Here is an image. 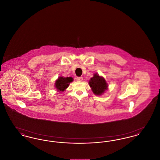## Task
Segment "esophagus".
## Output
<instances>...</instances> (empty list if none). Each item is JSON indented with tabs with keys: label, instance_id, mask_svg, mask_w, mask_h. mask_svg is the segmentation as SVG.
I'll use <instances>...</instances> for the list:
<instances>
[{
	"label": "esophagus",
	"instance_id": "obj_1",
	"mask_svg": "<svg viewBox=\"0 0 160 160\" xmlns=\"http://www.w3.org/2000/svg\"><path fill=\"white\" fill-rule=\"evenodd\" d=\"M76 80L77 81H82L83 80V78L82 77H77L76 78Z\"/></svg>",
	"mask_w": 160,
	"mask_h": 160
}]
</instances>
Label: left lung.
I'll return each mask as SVG.
<instances>
[{"label":"left lung","instance_id":"1","mask_svg":"<svg viewBox=\"0 0 160 160\" xmlns=\"http://www.w3.org/2000/svg\"><path fill=\"white\" fill-rule=\"evenodd\" d=\"M89 84L93 93L96 95H101L108 89V84L104 77L99 76L97 73L91 78Z\"/></svg>","mask_w":160,"mask_h":160}]
</instances>
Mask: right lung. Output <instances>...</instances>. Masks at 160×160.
I'll return each instance as SVG.
<instances>
[{
	"label": "right lung",
	"instance_id": "right-lung-1",
	"mask_svg": "<svg viewBox=\"0 0 160 160\" xmlns=\"http://www.w3.org/2000/svg\"><path fill=\"white\" fill-rule=\"evenodd\" d=\"M73 81V78L72 77H59L55 82V88L58 90V91L61 92L65 91V89L68 88L69 83Z\"/></svg>",
	"mask_w": 160,
	"mask_h": 160
}]
</instances>
